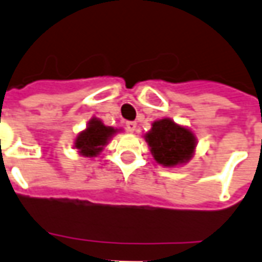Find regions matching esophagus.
Returning <instances> with one entry per match:
<instances>
[{
  "label": "esophagus",
  "mask_w": 262,
  "mask_h": 262,
  "mask_svg": "<svg viewBox=\"0 0 262 262\" xmlns=\"http://www.w3.org/2000/svg\"><path fill=\"white\" fill-rule=\"evenodd\" d=\"M136 122H126V130L130 132V133H133V132L136 130Z\"/></svg>",
  "instance_id": "1"
}]
</instances>
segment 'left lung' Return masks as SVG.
<instances>
[{
    "label": "left lung",
    "mask_w": 262,
    "mask_h": 262,
    "mask_svg": "<svg viewBox=\"0 0 262 262\" xmlns=\"http://www.w3.org/2000/svg\"><path fill=\"white\" fill-rule=\"evenodd\" d=\"M146 142L151 148L154 160L165 167L187 163L196 146L192 132L167 118L154 122L151 130L146 135Z\"/></svg>",
    "instance_id": "left-lung-1"
}]
</instances>
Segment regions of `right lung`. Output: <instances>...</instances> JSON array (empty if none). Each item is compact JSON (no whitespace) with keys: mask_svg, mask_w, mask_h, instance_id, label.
Here are the masks:
<instances>
[{"mask_svg":"<svg viewBox=\"0 0 262 262\" xmlns=\"http://www.w3.org/2000/svg\"><path fill=\"white\" fill-rule=\"evenodd\" d=\"M116 133L114 127L105 126L99 119H92L86 129L81 132L75 139V148H78V153L85 157H95L102 150L103 146L108 143L111 136Z\"/></svg>","mask_w":262,"mask_h":262,"instance_id":"right-lung-1","label":"right lung"}]
</instances>
